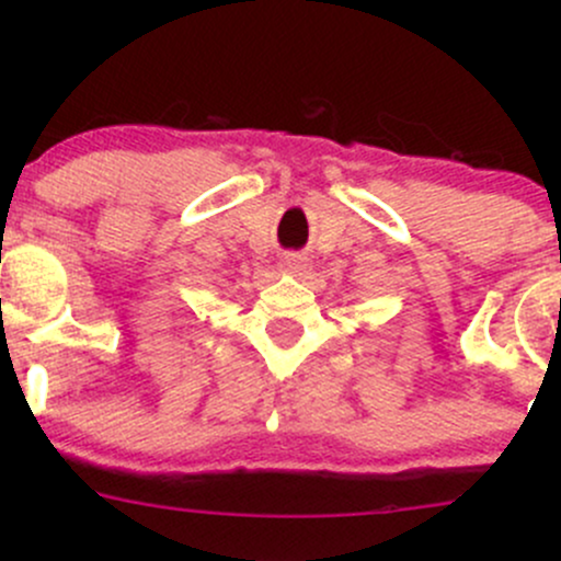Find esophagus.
<instances>
[{
    "label": "esophagus",
    "instance_id": "esophagus-1",
    "mask_svg": "<svg viewBox=\"0 0 561 561\" xmlns=\"http://www.w3.org/2000/svg\"><path fill=\"white\" fill-rule=\"evenodd\" d=\"M282 266H285V272H289V274H300L302 268L308 266V259L300 253H287L285 259H282Z\"/></svg>",
    "mask_w": 561,
    "mask_h": 561
}]
</instances>
